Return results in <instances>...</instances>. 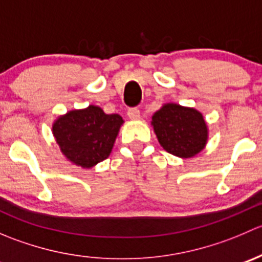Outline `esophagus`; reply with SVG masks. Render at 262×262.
Returning a JSON list of instances; mask_svg holds the SVG:
<instances>
[{"label":"esophagus","mask_w":262,"mask_h":262,"mask_svg":"<svg viewBox=\"0 0 262 262\" xmlns=\"http://www.w3.org/2000/svg\"><path fill=\"white\" fill-rule=\"evenodd\" d=\"M128 118L130 120H139L141 119V112L137 107H132L128 110Z\"/></svg>","instance_id":"1"}]
</instances>
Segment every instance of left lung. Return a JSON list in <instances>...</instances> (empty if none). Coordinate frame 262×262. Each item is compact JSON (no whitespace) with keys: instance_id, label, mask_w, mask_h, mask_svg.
<instances>
[{"instance_id":"obj_1","label":"left lung","mask_w":262,"mask_h":262,"mask_svg":"<svg viewBox=\"0 0 262 262\" xmlns=\"http://www.w3.org/2000/svg\"><path fill=\"white\" fill-rule=\"evenodd\" d=\"M153 132L166 152L180 158H192L208 143L209 128L204 115L194 107L166 102L150 121Z\"/></svg>"}]
</instances>
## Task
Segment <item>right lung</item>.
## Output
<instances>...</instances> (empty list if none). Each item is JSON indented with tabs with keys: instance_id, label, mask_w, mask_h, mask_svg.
<instances>
[{
	"instance_id": "add662e5",
	"label": "right lung",
	"mask_w": 262,
	"mask_h": 262,
	"mask_svg": "<svg viewBox=\"0 0 262 262\" xmlns=\"http://www.w3.org/2000/svg\"><path fill=\"white\" fill-rule=\"evenodd\" d=\"M123 124L119 114H106L100 106L89 105L58 116L52 132L62 155L89 170L109 157Z\"/></svg>"
}]
</instances>
